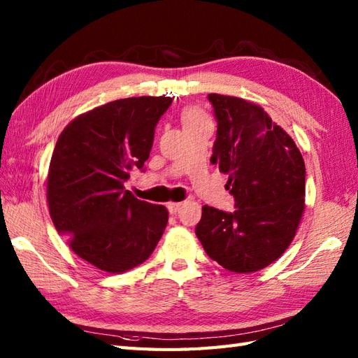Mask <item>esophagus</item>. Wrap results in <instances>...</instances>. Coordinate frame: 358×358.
Wrapping results in <instances>:
<instances>
[{
  "label": "esophagus",
  "instance_id": "obj_1",
  "mask_svg": "<svg viewBox=\"0 0 358 358\" xmlns=\"http://www.w3.org/2000/svg\"><path fill=\"white\" fill-rule=\"evenodd\" d=\"M167 208H169V212H170V213H176V212H179V209L182 208V203H173V201H170V203L167 204Z\"/></svg>",
  "mask_w": 358,
  "mask_h": 358
}]
</instances>
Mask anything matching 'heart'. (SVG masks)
Masks as SVG:
<instances>
[{
    "label": "heart",
    "instance_id": "obj_1",
    "mask_svg": "<svg viewBox=\"0 0 358 358\" xmlns=\"http://www.w3.org/2000/svg\"><path fill=\"white\" fill-rule=\"evenodd\" d=\"M204 119H206L204 113L200 109H197V107H187V109L183 110V113H182L183 125L201 122V121H204Z\"/></svg>",
    "mask_w": 358,
    "mask_h": 358
}]
</instances>
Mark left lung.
Segmentation results:
<instances>
[{
	"instance_id": "left-lung-1",
	"label": "left lung",
	"mask_w": 358,
	"mask_h": 358,
	"mask_svg": "<svg viewBox=\"0 0 358 358\" xmlns=\"http://www.w3.org/2000/svg\"><path fill=\"white\" fill-rule=\"evenodd\" d=\"M218 129L210 162L229 175L227 213L203 206L196 234L206 254L236 273L258 272L285 252L305 212V161L262 106L209 94Z\"/></svg>"
}]
</instances>
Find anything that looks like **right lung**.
Wrapping results in <instances>:
<instances>
[{"instance_id":"right-lung-1","label":"right lung","mask_w":358,"mask_h":358,"mask_svg":"<svg viewBox=\"0 0 358 358\" xmlns=\"http://www.w3.org/2000/svg\"><path fill=\"white\" fill-rule=\"evenodd\" d=\"M170 96H131L76 116L62 129L48 171V204L71 251L107 273L150 257L169 221L162 204L136 199L124 182L142 169Z\"/></svg>"}]
</instances>
